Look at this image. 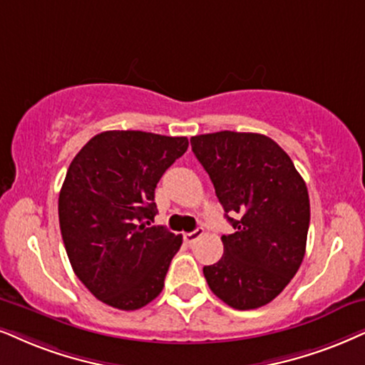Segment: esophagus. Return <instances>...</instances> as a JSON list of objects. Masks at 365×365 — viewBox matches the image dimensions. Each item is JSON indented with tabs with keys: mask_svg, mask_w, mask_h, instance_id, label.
Segmentation results:
<instances>
[{
	"mask_svg": "<svg viewBox=\"0 0 365 365\" xmlns=\"http://www.w3.org/2000/svg\"><path fill=\"white\" fill-rule=\"evenodd\" d=\"M202 236H204V229L197 227L195 230H193V232H185V234H183V241H185L187 244H193L198 237H202Z\"/></svg>",
	"mask_w": 365,
	"mask_h": 365,
	"instance_id": "34e87169",
	"label": "esophagus"
}]
</instances>
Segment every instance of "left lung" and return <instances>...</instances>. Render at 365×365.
<instances>
[{
    "label": "left lung",
    "instance_id": "8db88e82",
    "mask_svg": "<svg viewBox=\"0 0 365 365\" xmlns=\"http://www.w3.org/2000/svg\"><path fill=\"white\" fill-rule=\"evenodd\" d=\"M190 145L234 227V234L222 236L224 256L204 266L207 284L229 307L255 310L283 292L305 256V180L264 135L219 131L192 136Z\"/></svg>",
    "mask_w": 365,
    "mask_h": 365
}]
</instances>
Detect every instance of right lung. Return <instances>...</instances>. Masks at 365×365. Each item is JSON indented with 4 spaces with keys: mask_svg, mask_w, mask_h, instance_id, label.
<instances>
[{
    "mask_svg": "<svg viewBox=\"0 0 365 365\" xmlns=\"http://www.w3.org/2000/svg\"><path fill=\"white\" fill-rule=\"evenodd\" d=\"M188 148L185 136L104 131L72 160L58 195V220L73 273L96 298L138 310L158 297L182 246L156 215L161 175Z\"/></svg>",
    "mask_w": 365,
    "mask_h": 365,
    "instance_id": "add662e5",
    "label": "right lung"
}]
</instances>
